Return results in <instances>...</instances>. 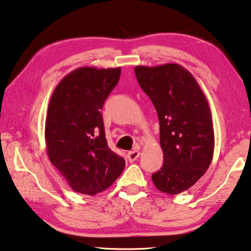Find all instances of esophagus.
Listing matches in <instances>:
<instances>
[{
  "mask_svg": "<svg viewBox=\"0 0 251 251\" xmlns=\"http://www.w3.org/2000/svg\"><path fill=\"white\" fill-rule=\"evenodd\" d=\"M140 152L138 151H132V152L127 153V158H128L129 162H134L136 161L138 157H140Z\"/></svg>",
  "mask_w": 251,
  "mask_h": 251,
  "instance_id": "obj_1",
  "label": "esophagus"
}]
</instances>
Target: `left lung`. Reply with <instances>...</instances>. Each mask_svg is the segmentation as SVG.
Instances as JSON below:
<instances>
[{
	"label": "left lung",
	"mask_w": 251,
	"mask_h": 251,
	"mask_svg": "<svg viewBox=\"0 0 251 251\" xmlns=\"http://www.w3.org/2000/svg\"><path fill=\"white\" fill-rule=\"evenodd\" d=\"M134 70L160 121L164 162L152 176L153 183L161 192L178 194L196 184L211 164L214 132L209 102L192 74L177 63Z\"/></svg>",
	"instance_id": "8db88e82"
}]
</instances>
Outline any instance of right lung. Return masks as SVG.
Returning <instances> with one entry per match:
<instances>
[{"mask_svg":"<svg viewBox=\"0 0 251 251\" xmlns=\"http://www.w3.org/2000/svg\"><path fill=\"white\" fill-rule=\"evenodd\" d=\"M121 68L81 67L61 79L46 118L47 153L75 192L95 196L121 176L125 160L107 144L101 109Z\"/></svg>","mask_w":251,"mask_h":251,"instance_id":"obj_1","label":"right lung"}]
</instances>
